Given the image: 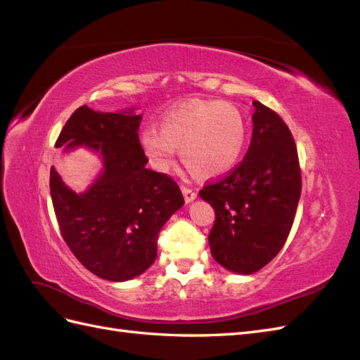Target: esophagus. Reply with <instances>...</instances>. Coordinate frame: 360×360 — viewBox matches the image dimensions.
I'll use <instances>...</instances> for the list:
<instances>
[{
  "instance_id": "esophagus-1",
  "label": "esophagus",
  "mask_w": 360,
  "mask_h": 360,
  "mask_svg": "<svg viewBox=\"0 0 360 360\" xmlns=\"http://www.w3.org/2000/svg\"><path fill=\"white\" fill-rule=\"evenodd\" d=\"M181 192H183V197H184V201L186 202H192L195 198H197V192L192 191L191 188H181Z\"/></svg>"
}]
</instances>
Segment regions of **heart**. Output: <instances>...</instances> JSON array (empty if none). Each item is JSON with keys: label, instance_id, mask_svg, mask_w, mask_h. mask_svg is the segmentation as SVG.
I'll list each match as a JSON object with an SVG mask.
<instances>
[{"label": "heart", "instance_id": "heart-1", "mask_svg": "<svg viewBox=\"0 0 360 360\" xmlns=\"http://www.w3.org/2000/svg\"><path fill=\"white\" fill-rule=\"evenodd\" d=\"M246 122L230 102L192 101L168 111L160 129L148 126L139 144L150 165L168 171L180 150L183 165L198 179L221 177L234 168L246 144Z\"/></svg>", "mask_w": 360, "mask_h": 360}]
</instances>
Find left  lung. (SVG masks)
Here are the masks:
<instances>
[{
	"label": "left lung",
	"instance_id": "1",
	"mask_svg": "<svg viewBox=\"0 0 360 360\" xmlns=\"http://www.w3.org/2000/svg\"><path fill=\"white\" fill-rule=\"evenodd\" d=\"M252 105V141L245 159L225 179L200 191L216 213L209 234L212 255L238 275H252L278 255L302 191L297 148L288 126L263 103Z\"/></svg>",
	"mask_w": 360,
	"mask_h": 360
}]
</instances>
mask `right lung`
<instances>
[{"mask_svg":"<svg viewBox=\"0 0 360 360\" xmlns=\"http://www.w3.org/2000/svg\"><path fill=\"white\" fill-rule=\"evenodd\" d=\"M135 108L117 112L78 108L56 147L89 148L102 160L99 176L75 192L51 168V198L64 242L91 274L124 282L155 263L160 228L184 204L177 183L146 165Z\"/></svg>","mask_w":360,"mask_h":360,"instance_id":"add662e5","label":"right lung"}]
</instances>
